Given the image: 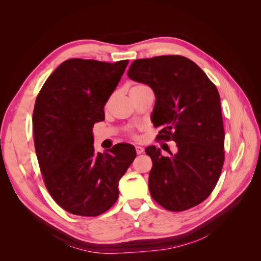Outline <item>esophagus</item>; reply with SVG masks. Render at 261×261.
<instances>
[{
	"mask_svg": "<svg viewBox=\"0 0 261 261\" xmlns=\"http://www.w3.org/2000/svg\"><path fill=\"white\" fill-rule=\"evenodd\" d=\"M135 150H136V153H137V154H140V153L144 152V148L140 147V146H136V147H135Z\"/></svg>",
	"mask_w": 261,
	"mask_h": 261,
	"instance_id": "obj_1",
	"label": "esophagus"
}]
</instances>
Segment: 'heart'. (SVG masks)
Here are the masks:
<instances>
[{"label":"heart","mask_w":261,"mask_h":261,"mask_svg":"<svg viewBox=\"0 0 261 261\" xmlns=\"http://www.w3.org/2000/svg\"><path fill=\"white\" fill-rule=\"evenodd\" d=\"M141 86H144V85H136V86H134L133 88H137V87H141ZM126 135H127L130 138H133V139H136L137 138L135 132H134L133 129H127V132H126Z\"/></svg>","instance_id":"heart-1"}]
</instances>
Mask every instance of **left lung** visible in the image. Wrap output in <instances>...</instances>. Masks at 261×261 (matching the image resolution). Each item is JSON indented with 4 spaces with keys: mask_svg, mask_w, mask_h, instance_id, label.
<instances>
[{
    "mask_svg": "<svg viewBox=\"0 0 261 261\" xmlns=\"http://www.w3.org/2000/svg\"><path fill=\"white\" fill-rule=\"evenodd\" d=\"M130 80L147 84L155 94L153 124L159 139L175 141V154L151 158L149 191L169 211H184L206 200L224 163V127L216 85L203 70L181 55H161L132 63Z\"/></svg>",
    "mask_w": 261,
    "mask_h": 261,
    "instance_id": "obj_1",
    "label": "left lung"
}]
</instances>
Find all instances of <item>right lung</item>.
<instances>
[{
  "label": "right lung",
  "instance_id": "add662e5",
  "mask_svg": "<svg viewBox=\"0 0 261 261\" xmlns=\"http://www.w3.org/2000/svg\"><path fill=\"white\" fill-rule=\"evenodd\" d=\"M128 60L107 63L69 59L39 91L33 113L34 140L44 185L61 208L97 217L118 198V180L136 158L118 144L94 152L92 128L105 120V106Z\"/></svg>",
  "mask_w": 261,
  "mask_h": 261
}]
</instances>
